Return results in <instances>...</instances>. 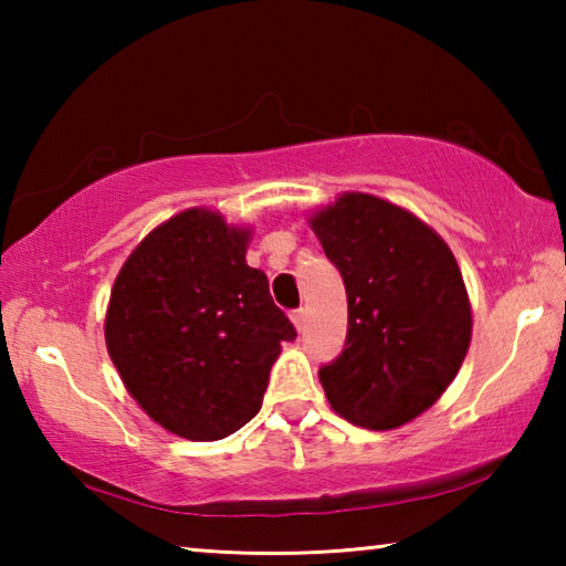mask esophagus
Segmentation results:
<instances>
[{
    "instance_id": "34e87169",
    "label": "esophagus",
    "mask_w": 566,
    "mask_h": 566,
    "mask_svg": "<svg viewBox=\"0 0 566 566\" xmlns=\"http://www.w3.org/2000/svg\"><path fill=\"white\" fill-rule=\"evenodd\" d=\"M292 322H294L296 332H302V329H304V322H306L304 310H294V312H292Z\"/></svg>"
}]
</instances>
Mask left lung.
<instances>
[{"mask_svg": "<svg viewBox=\"0 0 566 566\" xmlns=\"http://www.w3.org/2000/svg\"><path fill=\"white\" fill-rule=\"evenodd\" d=\"M347 290V342L319 369L332 409L385 432L452 385L472 339V306L452 249L387 199L347 191L310 217Z\"/></svg>", "mask_w": 566, "mask_h": 566, "instance_id": "left-lung-1", "label": "left lung"}]
</instances>
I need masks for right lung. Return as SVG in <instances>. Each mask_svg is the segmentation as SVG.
<instances>
[{
  "label": "right lung",
  "mask_w": 566,
  "mask_h": 566,
  "mask_svg": "<svg viewBox=\"0 0 566 566\" xmlns=\"http://www.w3.org/2000/svg\"><path fill=\"white\" fill-rule=\"evenodd\" d=\"M252 232L185 209L142 239L114 280L104 339L129 395L167 432L214 442L262 407L296 329L244 254Z\"/></svg>",
  "instance_id": "1"
}]
</instances>
